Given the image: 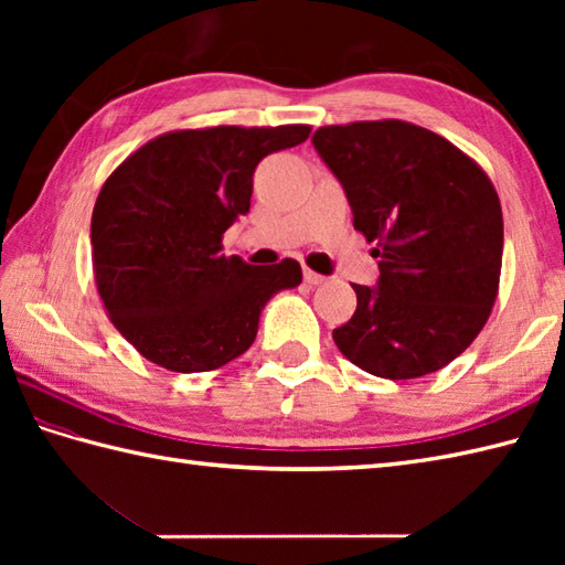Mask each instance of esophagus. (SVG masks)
Instances as JSON below:
<instances>
[{
    "mask_svg": "<svg viewBox=\"0 0 565 565\" xmlns=\"http://www.w3.org/2000/svg\"><path fill=\"white\" fill-rule=\"evenodd\" d=\"M303 279H306L310 286H318V284L326 281V276L318 274V271H313V269H303Z\"/></svg>",
    "mask_w": 565,
    "mask_h": 565,
    "instance_id": "obj_1",
    "label": "esophagus"
}]
</instances>
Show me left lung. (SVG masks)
Here are the masks:
<instances>
[{
	"label": "left lung",
	"instance_id": "8db88e82",
	"mask_svg": "<svg viewBox=\"0 0 565 565\" xmlns=\"http://www.w3.org/2000/svg\"><path fill=\"white\" fill-rule=\"evenodd\" d=\"M354 231L376 243L379 286L352 284L356 310L332 330L369 374L403 381L454 362L500 289L502 209L483 167L431 130L383 118L316 130Z\"/></svg>",
	"mask_w": 565,
	"mask_h": 565
}]
</instances>
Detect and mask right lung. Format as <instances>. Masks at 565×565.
Wrapping results in <instances>:
<instances>
[{
	"instance_id": "obj_1",
	"label": "right lung",
	"mask_w": 565,
	"mask_h": 565,
	"mask_svg": "<svg viewBox=\"0 0 565 565\" xmlns=\"http://www.w3.org/2000/svg\"><path fill=\"white\" fill-rule=\"evenodd\" d=\"M310 126H213L148 140L106 179L92 213V267L106 316L136 350L177 374L249 350L264 303L301 284V264L255 267L223 255L249 211L252 174L301 146Z\"/></svg>"
}]
</instances>
